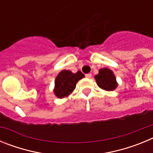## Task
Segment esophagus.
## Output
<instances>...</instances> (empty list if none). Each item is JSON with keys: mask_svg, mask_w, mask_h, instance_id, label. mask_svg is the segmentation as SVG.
I'll return each mask as SVG.
<instances>
[{"mask_svg": "<svg viewBox=\"0 0 153 153\" xmlns=\"http://www.w3.org/2000/svg\"><path fill=\"white\" fill-rule=\"evenodd\" d=\"M85 76H86V78H90L92 76V74H87L85 75Z\"/></svg>", "mask_w": 153, "mask_h": 153, "instance_id": "obj_1", "label": "esophagus"}]
</instances>
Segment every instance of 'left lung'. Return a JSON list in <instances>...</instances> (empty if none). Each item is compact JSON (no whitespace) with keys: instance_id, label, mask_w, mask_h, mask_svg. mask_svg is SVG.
I'll use <instances>...</instances> for the list:
<instances>
[{"instance_id":"obj_1","label":"left lung","mask_w":153,"mask_h":153,"mask_svg":"<svg viewBox=\"0 0 153 153\" xmlns=\"http://www.w3.org/2000/svg\"><path fill=\"white\" fill-rule=\"evenodd\" d=\"M95 79L100 88L108 91H112L117 86L114 74L107 68L100 69L99 74L95 76Z\"/></svg>"}]
</instances>
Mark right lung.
Listing matches in <instances>:
<instances>
[{"mask_svg":"<svg viewBox=\"0 0 153 153\" xmlns=\"http://www.w3.org/2000/svg\"><path fill=\"white\" fill-rule=\"evenodd\" d=\"M84 77L80 71L73 74L70 70H63L56 76L55 80V95L59 98H63L72 93L76 88V84L80 79Z\"/></svg>","mask_w":153,"mask_h":153,"instance_id":"right-lung-1","label":"right lung"}]
</instances>
